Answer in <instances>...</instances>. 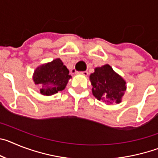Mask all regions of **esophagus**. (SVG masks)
I'll return each instance as SVG.
<instances>
[{"label": "esophagus", "mask_w": 158, "mask_h": 158, "mask_svg": "<svg viewBox=\"0 0 158 158\" xmlns=\"http://www.w3.org/2000/svg\"><path fill=\"white\" fill-rule=\"evenodd\" d=\"M77 73H78V74L83 75V76H87V75H88L87 71H83V72H78Z\"/></svg>", "instance_id": "esophagus-1"}]
</instances>
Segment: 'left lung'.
<instances>
[{
    "label": "left lung",
    "mask_w": 158,
    "mask_h": 158,
    "mask_svg": "<svg viewBox=\"0 0 158 158\" xmlns=\"http://www.w3.org/2000/svg\"><path fill=\"white\" fill-rule=\"evenodd\" d=\"M93 96L106 104H119L127 90V82L108 64L96 67L89 76Z\"/></svg>",
    "instance_id": "8db88e82"
}]
</instances>
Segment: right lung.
<instances>
[{"label":"right lung","instance_id":"add662e5","mask_svg":"<svg viewBox=\"0 0 158 158\" xmlns=\"http://www.w3.org/2000/svg\"><path fill=\"white\" fill-rule=\"evenodd\" d=\"M69 71L60 58L40 65L35 69L32 79L40 86L43 96H52L65 89L71 78Z\"/></svg>","mask_w":158,"mask_h":158}]
</instances>
